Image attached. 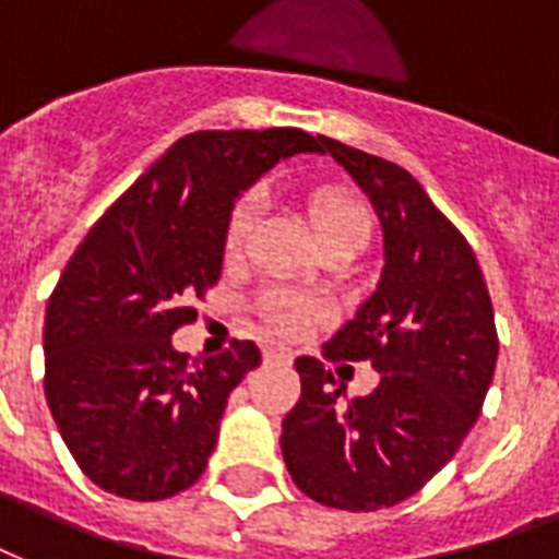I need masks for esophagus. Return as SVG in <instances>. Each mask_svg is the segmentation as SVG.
Here are the masks:
<instances>
[{
    "label": "esophagus",
    "mask_w": 559,
    "mask_h": 559,
    "mask_svg": "<svg viewBox=\"0 0 559 559\" xmlns=\"http://www.w3.org/2000/svg\"><path fill=\"white\" fill-rule=\"evenodd\" d=\"M295 354L285 347V344H267L264 347V362H276V365H292Z\"/></svg>",
    "instance_id": "obj_1"
}]
</instances>
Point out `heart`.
<instances>
[{
	"label": "heart",
	"instance_id": "obj_1",
	"mask_svg": "<svg viewBox=\"0 0 559 559\" xmlns=\"http://www.w3.org/2000/svg\"><path fill=\"white\" fill-rule=\"evenodd\" d=\"M255 217H259V194H247L241 203L235 205L226 226V250L238 253L247 245V238L253 233ZM309 221H312L314 233L324 241L330 235L338 233H368V212L362 205L350 200V197L321 188L309 197ZM264 314L267 321L283 330V333H297L312 321L314 309L300 297L292 295H274L264 300Z\"/></svg>",
	"mask_w": 559,
	"mask_h": 559
}]
</instances>
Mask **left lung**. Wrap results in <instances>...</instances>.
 <instances>
[{
    "label": "left lung",
    "mask_w": 559,
    "mask_h": 559,
    "mask_svg": "<svg viewBox=\"0 0 559 559\" xmlns=\"http://www.w3.org/2000/svg\"><path fill=\"white\" fill-rule=\"evenodd\" d=\"M374 205L383 271L374 295L324 344L326 359H368L371 394L314 356L295 362L300 401L283 421V460L312 501L371 513L406 501L451 463L480 415L498 362L495 312L474 250L394 162L321 138Z\"/></svg>",
    "instance_id": "obj_1"
}]
</instances>
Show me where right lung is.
Instances as JSON below:
<instances>
[{"mask_svg": "<svg viewBox=\"0 0 559 559\" xmlns=\"http://www.w3.org/2000/svg\"><path fill=\"white\" fill-rule=\"evenodd\" d=\"M304 129L179 138L85 235L46 306V404L105 492L162 501L200 480L253 342L188 362L170 335L217 283L235 200L276 162L321 153Z\"/></svg>", "mask_w": 559, "mask_h": 559, "instance_id": "right-lung-1", "label": "right lung"}]
</instances>
